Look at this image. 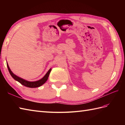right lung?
<instances>
[{"label": "right lung", "mask_w": 125, "mask_h": 125, "mask_svg": "<svg viewBox=\"0 0 125 125\" xmlns=\"http://www.w3.org/2000/svg\"><path fill=\"white\" fill-rule=\"evenodd\" d=\"M7 66L8 70L9 71L10 75H11V76L15 79V80L17 81L18 82H19L20 84L23 85L28 87H31V88H33V87H38L41 86L42 85H43L45 82L47 81L49 75V73L52 70L51 69H50L48 70V71L47 72V73L46 74V75H45L42 79H41L40 80H39L38 81H35V82H29V81H26L22 78L19 77H18L17 76L15 75L12 72V71L10 70L8 64H7Z\"/></svg>", "instance_id": "1"}]
</instances>
